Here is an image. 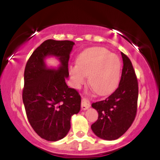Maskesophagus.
Segmentation results:
<instances>
[{
	"label": "esophagus",
	"instance_id": "1",
	"mask_svg": "<svg viewBox=\"0 0 160 160\" xmlns=\"http://www.w3.org/2000/svg\"><path fill=\"white\" fill-rule=\"evenodd\" d=\"M90 107V102L86 97H83L82 98V103H81V108L82 110H86Z\"/></svg>",
	"mask_w": 160,
	"mask_h": 160
}]
</instances>
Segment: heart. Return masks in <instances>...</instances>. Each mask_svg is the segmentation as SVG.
Instances as JSON below:
<instances>
[{"label":"heart","mask_w":160,"mask_h":160,"mask_svg":"<svg viewBox=\"0 0 160 160\" xmlns=\"http://www.w3.org/2000/svg\"><path fill=\"white\" fill-rule=\"evenodd\" d=\"M78 66L70 68L75 88L80 87L89 77V84L95 93L106 95L117 88L120 76L119 58L108 49L93 47L84 51L78 58Z\"/></svg>","instance_id":"heart-1"}]
</instances>
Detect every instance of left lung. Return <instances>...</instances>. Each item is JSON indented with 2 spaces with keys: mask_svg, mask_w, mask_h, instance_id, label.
I'll return each instance as SVG.
<instances>
[{
  "mask_svg": "<svg viewBox=\"0 0 160 160\" xmlns=\"http://www.w3.org/2000/svg\"><path fill=\"white\" fill-rule=\"evenodd\" d=\"M121 56L123 66L117 89L104 100L92 104L98 113L92 130L104 140H116L122 136L132 126L137 113L138 79L128 57L123 52Z\"/></svg>",
  "mask_w": 160,
  "mask_h": 160,
  "instance_id": "1",
  "label": "left lung"
}]
</instances>
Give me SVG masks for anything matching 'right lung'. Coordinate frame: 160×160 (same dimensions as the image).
Returning a JSON list of instances; mask_svg holds the SVG:
<instances>
[{
  "label": "right lung",
  "mask_w": 160,
  "mask_h": 160,
  "mask_svg": "<svg viewBox=\"0 0 160 160\" xmlns=\"http://www.w3.org/2000/svg\"><path fill=\"white\" fill-rule=\"evenodd\" d=\"M74 44L70 40H45L25 65L22 100L27 118L35 132L47 141L63 138L71 128V116L80 110L81 97L65 82ZM47 55L58 57L61 67L58 70L47 69L44 63Z\"/></svg>",
  "instance_id": "obj_1"
}]
</instances>
